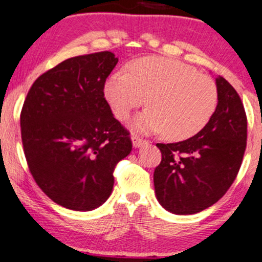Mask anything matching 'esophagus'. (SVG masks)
Masks as SVG:
<instances>
[{
  "mask_svg": "<svg viewBox=\"0 0 262 262\" xmlns=\"http://www.w3.org/2000/svg\"><path fill=\"white\" fill-rule=\"evenodd\" d=\"M132 140H133V146H135V148H139L141 145L148 144V140L141 139V138L138 137V135H133V137H132Z\"/></svg>",
  "mask_w": 262,
  "mask_h": 262,
  "instance_id": "esophagus-1",
  "label": "esophagus"
}]
</instances>
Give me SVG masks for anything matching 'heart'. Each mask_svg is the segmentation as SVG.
<instances>
[{
	"label": "heart",
	"mask_w": 262,
	"mask_h": 262,
	"mask_svg": "<svg viewBox=\"0 0 262 262\" xmlns=\"http://www.w3.org/2000/svg\"><path fill=\"white\" fill-rule=\"evenodd\" d=\"M104 83V96L119 121H127L144 103L150 108L137 117L134 127L144 133L160 132L171 139L192 137L209 122L217 108L214 81L192 66L162 56L129 62Z\"/></svg>",
	"instance_id": "obj_1"
}]
</instances>
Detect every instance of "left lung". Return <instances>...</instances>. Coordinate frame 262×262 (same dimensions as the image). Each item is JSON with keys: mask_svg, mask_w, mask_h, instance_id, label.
Segmentation results:
<instances>
[{"mask_svg": "<svg viewBox=\"0 0 262 262\" xmlns=\"http://www.w3.org/2000/svg\"><path fill=\"white\" fill-rule=\"evenodd\" d=\"M218 104L209 122L187 140L161 144L154 171L156 198L175 214H193L218 202L236 179L246 149L248 119L240 96L215 79Z\"/></svg>", "mask_w": 262, "mask_h": 262, "instance_id": "obj_1", "label": "left lung"}]
</instances>
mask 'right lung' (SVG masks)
Instances as JSON below:
<instances>
[{
    "label": "right lung",
    "mask_w": 262,
    "mask_h": 262,
    "mask_svg": "<svg viewBox=\"0 0 262 262\" xmlns=\"http://www.w3.org/2000/svg\"><path fill=\"white\" fill-rule=\"evenodd\" d=\"M118 62L111 52L75 56L34 81L20 112L33 179L50 200L73 210L100 207L112 193L116 165L132 151L104 83Z\"/></svg>",
    "instance_id": "right-lung-1"
}]
</instances>
